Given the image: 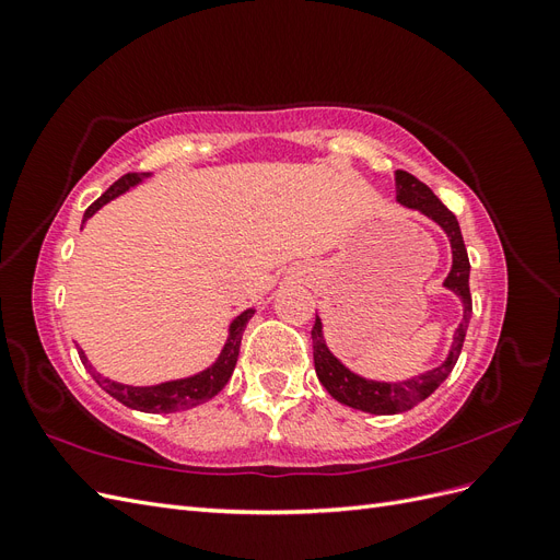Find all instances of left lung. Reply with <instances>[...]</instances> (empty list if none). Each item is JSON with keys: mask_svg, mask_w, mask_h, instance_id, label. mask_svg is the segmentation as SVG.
<instances>
[{"mask_svg": "<svg viewBox=\"0 0 560 560\" xmlns=\"http://www.w3.org/2000/svg\"><path fill=\"white\" fill-rule=\"evenodd\" d=\"M395 182H397V200L401 202V206L428 214L446 231L448 241H451V249H453V266H451L448 278L444 280V287H448V290H453L457 296L463 299L465 315H463L460 327L455 329L453 346H451L446 362L442 366L428 371V374L416 376V378L404 381V383H376V381H366L358 374H352V371H348L341 362H338L329 352V348L325 346V336H322V322H319V317H315L311 336H313L315 374H317L319 383L327 387V393L336 401L350 406V409H360V411L376 413V416L404 413V411L413 409L416 404L428 399L434 389L448 378L457 358H460L465 334H467L469 319H471L469 259H467L460 224H457L455 214L444 206V202L430 191V186L416 179L411 173L397 171Z\"/></svg>", "mask_w": 560, "mask_h": 560, "instance_id": "1", "label": "left lung"}]
</instances>
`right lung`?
I'll return each mask as SVG.
<instances>
[{"label": "right lung", "instance_id": "obj_1", "mask_svg": "<svg viewBox=\"0 0 560 560\" xmlns=\"http://www.w3.org/2000/svg\"><path fill=\"white\" fill-rule=\"evenodd\" d=\"M144 177H149V173H128L121 179H116L109 189L86 210V214H83V222L91 219L100 208L105 206V202H109L116 196H121L124 191L130 189V186L142 182ZM252 315H254V311L249 308L233 319L229 341H226L222 354H219V360L210 369L200 371L198 376L151 385V387H132V385H121V383H114L109 378H103L100 374H95V371H91V374H93L95 383L103 387L107 395H112L114 399L128 406V409L144 411V413H175V411H184V409H194V406L212 399L219 389L229 383L233 369H235V362H238L243 331H245ZM79 358L89 369H93L81 348H79Z\"/></svg>", "mask_w": 560, "mask_h": 560}]
</instances>
